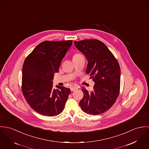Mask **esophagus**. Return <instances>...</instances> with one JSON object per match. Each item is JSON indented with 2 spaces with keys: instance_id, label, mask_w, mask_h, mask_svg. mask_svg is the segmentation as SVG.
I'll use <instances>...</instances> for the list:
<instances>
[{
  "instance_id": "obj_1",
  "label": "esophagus",
  "mask_w": 149,
  "mask_h": 149,
  "mask_svg": "<svg viewBox=\"0 0 149 149\" xmlns=\"http://www.w3.org/2000/svg\"><path fill=\"white\" fill-rule=\"evenodd\" d=\"M70 89H71V91H74L76 90L77 89H78V88L77 87H75V86H72V87H70Z\"/></svg>"
}]
</instances>
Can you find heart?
I'll return each mask as SVG.
<instances>
[{"label": "heart", "instance_id": "obj_1", "mask_svg": "<svg viewBox=\"0 0 149 149\" xmlns=\"http://www.w3.org/2000/svg\"><path fill=\"white\" fill-rule=\"evenodd\" d=\"M82 55V54H75L74 55H73V59L74 58H77V56H79V55Z\"/></svg>", "mask_w": 149, "mask_h": 149}]
</instances>
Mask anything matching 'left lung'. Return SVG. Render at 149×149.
<instances>
[{
	"label": "left lung",
	"instance_id": "8db88e82",
	"mask_svg": "<svg viewBox=\"0 0 149 149\" xmlns=\"http://www.w3.org/2000/svg\"><path fill=\"white\" fill-rule=\"evenodd\" d=\"M76 47L88 61L86 72L95 82L91 92L83 88L84 96L79 102L83 111L96 116L109 110L120 92V69L113 53L101 41L85 39L74 41Z\"/></svg>",
	"mask_w": 149,
	"mask_h": 149
}]
</instances>
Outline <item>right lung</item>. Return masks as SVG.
Listing matches in <instances>:
<instances>
[{"label":"right lung","instance_id":"1","mask_svg":"<svg viewBox=\"0 0 149 149\" xmlns=\"http://www.w3.org/2000/svg\"><path fill=\"white\" fill-rule=\"evenodd\" d=\"M72 43L71 40L44 41L25 59L22 93L30 106L39 114L58 116L64 109L71 90L63 86L54 89L52 80Z\"/></svg>","mask_w":149,"mask_h":149}]
</instances>
